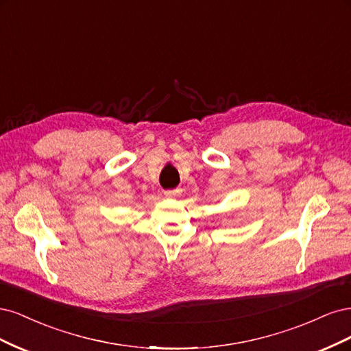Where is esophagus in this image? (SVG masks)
Wrapping results in <instances>:
<instances>
[{
    "mask_svg": "<svg viewBox=\"0 0 351 351\" xmlns=\"http://www.w3.org/2000/svg\"><path fill=\"white\" fill-rule=\"evenodd\" d=\"M180 194V189H166L165 191V197L166 198H175Z\"/></svg>",
    "mask_w": 351,
    "mask_h": 351,
    "instance_id": "34e87169",
    "label": "esophagus"
}]
</instances>
